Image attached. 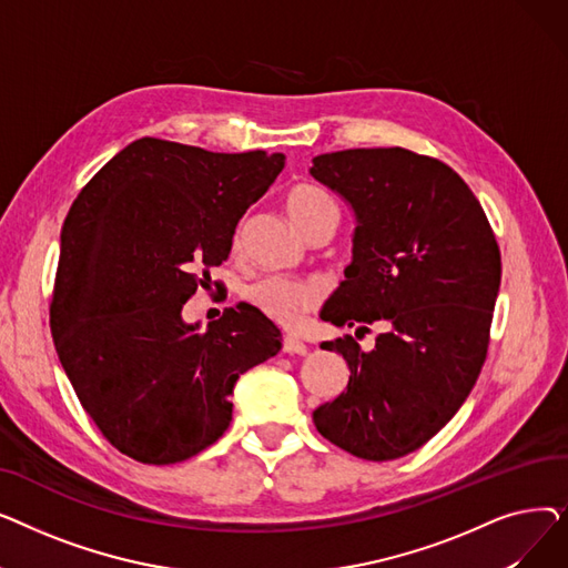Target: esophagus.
<instances>
[{"label": "esophagus", "instance_id": "obj_1", "mask_svg": "<svg viewBox=\"0 0 568 568\" xmlns=\"http://www.w3.org/2000/svg\"><path fill=\"white\" fill-rule=\"evenodd\" d=\"M283 352H287V354H306L308 352V347H306V343L296 336V334H287L285 338H283Z\"/></svg>", "mask_w": 568, "mask_h": 568}]
</instances>
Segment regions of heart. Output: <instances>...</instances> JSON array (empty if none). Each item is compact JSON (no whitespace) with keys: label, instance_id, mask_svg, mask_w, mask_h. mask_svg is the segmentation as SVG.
Masks as SVG:
<instances>
[{"label":"heart","instance_id":"heart-1","mask_svg":"<svg viewBox=\"0 0 568 568\" xmlns=\"http://www.w3.org/2000/svg\"><path fill=\"white\" fill-rule=\"evenodd\" d=\"M285 212L290 221L304 232L306 225L317 221L326 212H336L332 197L324 191L296 184L285 195ZM244 300L281 324H292L306 311H311L320 300V285L313 281H292L285 276H264L246 285Z\"/></svg>","mask_w":568,"mask_h":568}]
</instances>
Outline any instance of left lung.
Segmentation results:
<instances>
[{
	"label": "left lung",
	"instance_id": "8db88e82",
	"mask_svg": "<svg viewBox=\"0 0 568 568\" xmlns=\"http://www.w3.org/2000/svg\"><path fill=\"white\" fill-rule=\"evenodd\" d=\"M311 174L354 212L352 264L320 317L347 334V389L313 412L322 437L364 460H394L435 437L488 354L501 257L479 200L449 165L403 146L345 149ZM368 323L385 332L364 353Z\"/></svg>",
	"mask_w": 568,
	"mask_h": 568
}]
</instances>
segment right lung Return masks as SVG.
<instances>
[{"mask_svg":"<svg viewBox=\"0 0 568 568\" xmlns=\"http://www.w3.org/2000/svg\"><path fill=\"white\" fill-rule=\"evenodd\" d=\"M283 154H214L140 138L78 193L62 227L50 329L75 396L129 458L172 465L232 422V389L281 349L248 304L186 324L184 304L227 260L239 219L276 182Z\"/></svg>","mask_w":568,"mask_h":568,"instance_id":"obj_1","label":"right lung"}]
</instances>
